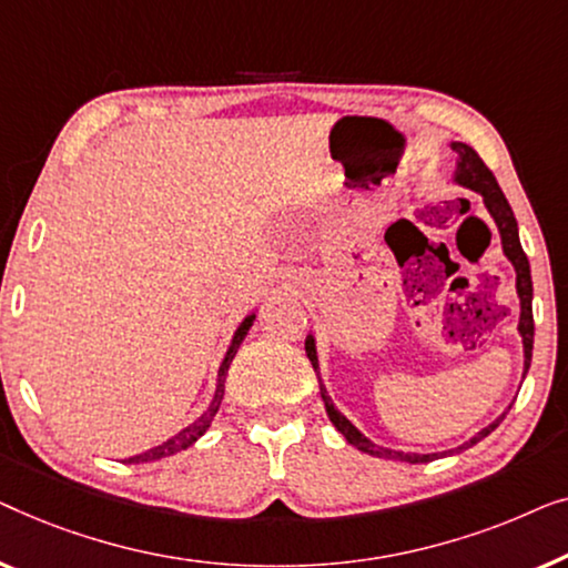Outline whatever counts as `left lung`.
Masks as SVG:
<instances>
[{"label":"left lung","instance_id":"left-lung-1","mask_svg":"<svg viewBox=\"0 0 568 568\" xmlns=\"http://www.w3.org/2000/svg\"><path fill=\"white\" fill-rule=\"evenodd\" d=\"M450 149L458 154L455 159V170H453V182L455 185L466 187V190H474V193L481 195L484 207L489 211L494 226L499 231V239H501V252H505V257L513 262L515 267V287H517V298H520V322H517V332H520L523 337V378L530 371V361H532V337H535V324H532V277H530V262H527L525 252H523V244H520V231H517V221H515V213L513 207H509L505 193H501L497 180H494V174L489 172V166L481 162V156L476 154L474 149L468 146V143L463 141H450ZM306 355L311 365H314L316 371V378H318V390H322V402L326 406V414H329L332 425L339 429L342 435L347 437L349 445H355L361 453L373 455V458H390V460H402V463H429L435 460L437 455L443 453H404V450H390V447H383L378 443H373L371 437H365L361 429H357L353 422H349L345 414H342L337 406L332 404L329 398V390L322 383V367H318V355H316V337L314 334H308L306 337ZM509 412V409H507ZM505 412V414H507ZM505 414H499L497 419L491 422L489 427H484L481 433H476L470 440H466L458 447H453V450L447 453H455V450H466V447L476 445L478 440H484L486 435H491L494 429L499 427V422L505 419Z\"/></svg>","mask_w":568,"mask_h":568}]
</instances>
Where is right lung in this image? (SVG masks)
Segmentation results:
<instances>
[{
	"label": "right lung",
	"instance_id": "add662e5",
	"mask_svg": "<svg viewBox=\"0 0 568 568\" xmlns=\"http://www.w3.org/2000/svg\"><path fill=\"white\" fill-rule=\"evenodd\" d=\"M254 318H257V314H254V311H252V314L244 316V322L236 326V332H234V337H231V345H229V349H226V355H223V361H221V365H219V378H215L213 398H211V404H207V409L201 414V417H197L195 422H190L187 427H182L178 435L170 437V440H164L162 445H156V447H149V450H143V453H139V455H131V458H125V463H151V460L170 458V455L187 450L190 445H195L197 440H201V437L205 435V429L211 427L215 412H219V406H221V402H223V390H226V373H229V365H231V361H234L236 349H239V345H242V342H244L246 332L252 329Z\"/></svg>",
	"mask_w": 568,
	"mask_h": 568
}]
</instances>
